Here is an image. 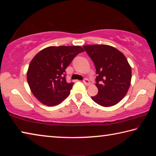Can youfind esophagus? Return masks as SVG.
<instances>
[{
  "label": "esophagus",
  "instance_id": "esophagus-1",
  "mask_svg": "<svg viewBox=\"0 0 156 156\" xmlns=\"http://www.w3.org/2000/svg\"><path fill=\"white\" fill-rule=\"evenodd\" d=\"M83 83H84V84H85V85H86V86L90 85V80H88V79H87V78H85L84 80H83Z\"/></svg>",
  "mask_w": 156,
  "mask_h": 156
}]
</instances>
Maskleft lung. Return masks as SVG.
<instances>
[{
	"label": "left lung",
	"mask_w": 156,
	"mask_h": 156,
	"mask_svg": "<svg viewBox=\"0 0 156 156\" xmlns=\"http://www.w3.org/2000/svg\"><path fill=\"white\" fill-rule=\"evenodd\" d=\"M96 69L98 93L92 100L102 107L116 105L125 97L130 86L131 67L121 51L106 44L83 47Z\"/></svg>",
	"instance_id": "8db88e82"
}]
</instances>
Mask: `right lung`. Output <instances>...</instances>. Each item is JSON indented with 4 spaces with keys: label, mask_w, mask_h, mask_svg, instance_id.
Wrapping results in <instances>:
<instances>
[{
    "label": "right lung",
    "mask_w": 156,
    "mask_h": 156,
    "mask_svg": "<svg viewBox=\"0 0 156 156\" xmlns=\"http://www.w3.org/2000/svg\"><path fill=\"white\" fill-rule=\"evenodd\" d=\"M83 51L80 46L49 47L35 55L28 67L27 81L40 102L53 107L68 96L74 83L66 81V69Z\"/></svg>",
    "instance_id": "1"
}]
</instances>
